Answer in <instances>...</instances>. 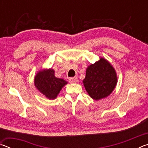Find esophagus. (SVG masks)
<instances>
[{"label":"esophagus","mask_w":148,"mask_h":148,"mask_svg":"<svg viewBox=\"0 0 148 148\" xmlns=\"http://www.w3.org/2000/svg\"><path fill=\"white\" fill-rule=\"evenodd\" d=\"M69 82L71 84H75L77 82V77H72V78L69 79Z\"/></svg>","instance_id":"esophagus-1"}]
</instances>
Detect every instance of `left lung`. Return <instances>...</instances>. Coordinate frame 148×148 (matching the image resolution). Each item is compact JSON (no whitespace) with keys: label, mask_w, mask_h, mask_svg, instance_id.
Here are the masks:
<instances>
[{"label":"left lung","mask_w":148,"mask_h":148,"mask_svg":"<svg viewBox=\"0 0 148 148\" xmlns=\"http://www.w3.org/2000/svg\"><path fill=\"white\" fill-rule=\"evenodd\" d=\"M117 82L116 71L112 64L102 57L87 67L86 77L83 80L87 92L96 101L109 96L116 87Z\"/></svg>","instance_id":"8db88e82"}]
</instances>
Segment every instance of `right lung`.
<instances>
[{
    "instance_id": "obj_1",
    "label": "right lung",
    "mask_w": 148,
    "mask_h": 148,
    "mask_svg": "<svg viewBox=\"0 0 148 148\" xmlns=\"http://www.w3.org/2000/svg\"><path fill=\"white\" fill-rule=\"evenodd\" d=\"M55 71L52 69L42 70L36 74L34 77V86L38 91L49 99H56L60 91L67 82L55 76Z\"/></svg>"
}]
</instances>
